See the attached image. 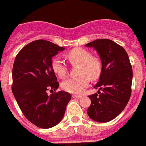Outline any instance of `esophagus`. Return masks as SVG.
<instances>
[{
	"mask_svg": "<svg viewBox=\"0 0 146 146\" xmlns=\"http://www.w3.org/2000/svg\"><path fill=\"white\" fill-rule=\"evenodd\" d=\"M72 97L77 98V99H80V98L82 97V96H81V95H75V94H73V95H72Z\"/></svg>",
	"mask_w": 146,
	"mask_h": 146,
	"instance_id": "esophagus-1",
	"label": "esophagus"
}]
</instances>
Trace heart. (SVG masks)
Instances as JSON below:
<instances>
[{"instance_id":"obj_1","label":"heart","mask_w":146,"mask_h":146,"mask_svg":"<svg viewBox=\"0 0 146 146\" xmlns=\"http://www.w3.org/2000/svg\"><path fill=\"white\" fill-rule=\"evenodd\" d=\"M67 57L72 64H80L79 77H71L62 83L64 91L74 94H80L90 84L91 78L98 79L102 73V63L97 57L86 49L77 47L69 51ZM52 69L58 77L64 78L67 74L68 67L64 60L55 57L52 60Z\"/></svg>"}]
</instances>
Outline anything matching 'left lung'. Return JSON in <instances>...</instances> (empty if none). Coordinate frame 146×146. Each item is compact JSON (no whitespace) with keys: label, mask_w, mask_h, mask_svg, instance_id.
Masks as SVG:
<instances>
[{"label":"left lung","mask_w":146,"mask_h":146,"mask_svg":"<svg viewBox=\"0 0 146 146\" xmlns=\"http://www.w3.org/2000/svg\"><path fill=\"white\" fill-rule=\"evenodd\" d=\"M86 46L94 47L100 56L102 73L94 88L103 91L88 96L91 104L87 113L94 121L105 123L116 118L129 100L132 82L131 63L126 50L112 40L99 38Z\"/></svg>","instance_id":"obj_1"}]
</instances>
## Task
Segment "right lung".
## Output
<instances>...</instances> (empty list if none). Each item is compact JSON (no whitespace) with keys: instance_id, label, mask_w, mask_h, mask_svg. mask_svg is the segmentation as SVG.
<instances>
[{"instance_id":"obj_1","label":"right lung","mask_w":146,"mask_h":146,"mask_svg":"<svg viewBox=\"0 0 146 146\" xmlns=\"http://www.w3.org/2000/svg\"><path fill=\"white\" fill-rule=\"evenodd\" d=\"M64 48L47 40L28 44L18 52L12 69L11 90L25 118L39 128L53 127L62 120L71 94L54 92L59 83L52 58Z\"/></svg>"}]
</instances>
